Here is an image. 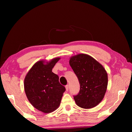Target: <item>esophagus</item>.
<instances>
[{
    "label": "esophagus",
    "instance_id": "obj_1",
    "mask_svg": "<svg viewBox=\"0 0 132 132\" xmlns=\"http://www.w3.org/2000/svg\"><path fill=\"white\" fill-rule=\"evenodd\" d=\"M65 89H66L67 91H68V90H69V86H68V85H67L65 86Z\"/></svg>",
    "mask_w": 132,
    "mask_h": 132
}]
</instances>
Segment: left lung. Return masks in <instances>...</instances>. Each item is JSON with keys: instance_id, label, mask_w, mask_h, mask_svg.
I'll use <instances>...</instances> for the list:
<instances>
[{"instance_id": "1", "label": "left lung", "mask_w": 132, "mask_h": 132, "mask_svg": "<svg viewBox=\"0 0 132 132\" xmlns=\"http://www.w3.org/2000/svg\"><path fill=\"white\" fill-rule=\"evenodd\" d=\"M69 64L80 83L79 93L74 96L77 105L89 109L99 104L104 97L108 84L107 73L97 61L86 54L70 57Z\"/></svg>"}]
</instances>
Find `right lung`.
<instances>
[{
  "label": "right lung",
  "mask_w": 132,
  "mask_h": 132,
  "mask_svg": "<svg viewBox=\"0 0 132 132\" xmlns=\"http://www.w3.org/2000/svg\"><path fill=\"white\" fill-rule=\"evenodd\" d=\"M60 58L50 62L39 61L32 67L24 79V89L29 102L35 109L48 113L57 109L65 87L59 82L52 69Z\"/></svg>",
  "instance_id": "add662e5"
}]
</instances>
